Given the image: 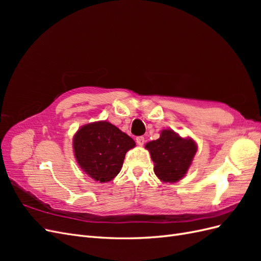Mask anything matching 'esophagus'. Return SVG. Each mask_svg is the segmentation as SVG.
<instances>
[{"mask_svg":"<svg viewBox=\"0 0 261 261\" xmlns=\"http://www.w3.org/2000/svg\"><path fill=\"white\" fill-rule=\"evenodd\" d=\"M136 143H137L139 146H143V145L145 144V137H143V136L136 137Z\"/></svg>","mask_w":261,"mask_h":261,"instance_id":"34e87169","label":"esophagus"}]
</instances>
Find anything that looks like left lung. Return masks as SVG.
Here are the masks:
<instances>
[{
    "mask_svg": "<svg viewBox=\"0 0 261 261\" xmlns=\"http://www.w3.org/2000/svg\"><path fill=\"white\" fill-rule=\"evenodd\" d=\"M146 148L154 162L155 175L165 183H174L183 177L197 151L193 139L181 138L169 129L162 130L160 138L150 141Z\"/></svg>",
    "mask_w": 261,
    "mask_h": 261,
    "instance_id": "1",
    "label": "left lung"
}]
</instances>
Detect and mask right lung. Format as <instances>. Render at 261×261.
<instances>
[{
    "instance_id": "1",
    "label": "right lung",
    "mask_w": 261,
    "mask_h": 261,
    "mask_svg": "<svg viewBox=\"0 0 261 261\" xmlns=\"http://www.w3.org/2000/svg\"><path fill=\"white\" fill-rule=\"evenodd\" d=\"M73 143L80 167L100 183L113 179L120 173L126 152L135 147L127 134L106 121L83 126Z\"/></svg>"
}]
</instances>
